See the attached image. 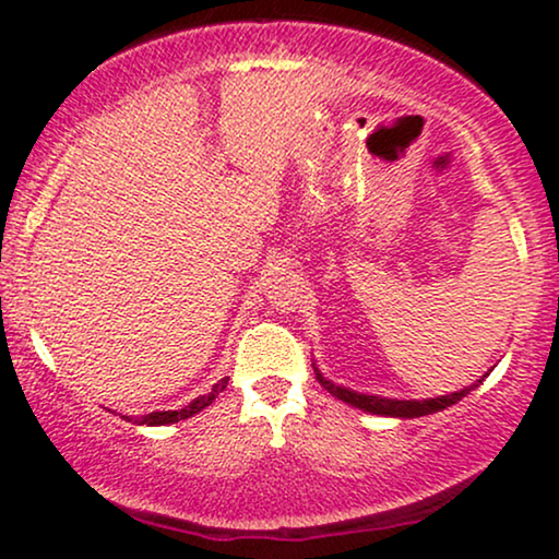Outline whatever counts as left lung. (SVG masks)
I'll return each instance as SVG.
<instances>
[{
    "label": "left lung",
    "instance_id": "8db88e82",
    "mask_svg": "<svg viewBox=\"0 0 559 559\" xmlns=\"http://www.w3.org/2000/svg\"><path fill=\"white\" fill-rule=\"evenodd\" d=\"M316 379L323 384L328 392L333 396H338L341 402L350 404V407H358L364 412H371V415H384V417H402V419H412V417H425V415H432V412H440V409H448L450 404L461 402L465 394H471L473 389H476L480 381L478 379L473 386H465L461 392H453V394H445V396H435V400H386V396H373V394H358V392H350L346 386H335L333 381H328L323 373L318 371L316 366Z\"/></svg>",
    "mask_w": 559,
    "mask_h": 559
}]
</instances>
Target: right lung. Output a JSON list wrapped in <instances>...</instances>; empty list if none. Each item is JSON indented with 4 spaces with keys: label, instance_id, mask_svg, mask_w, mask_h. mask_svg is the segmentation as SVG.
Returning a JSON list of instances; mask_svg holds the SVG:
<instances>
[{
    "label": "right lung",
    "instance_id": "add662e5",
    "mask_svg": "<svg viewBox=\"0 0 559 559\" xmlns=\"http://www.w3.org/2000/svg\"><path fill=\"white\" fill-rule=\"evenodd\" d=\"M226 384H228V377L221 379L218 384L213 386L209 394L198 396V400H193L190 404H186V407H182V409L150 412V415H144V417H129V423H134V425H150V427H159V425H173V423H180V419L193 417V415H198V412H201V409L209 407V404H211L213 400H216V396H218L221 392H224Z\"/></svg>",
    "mask_w": 559,
    "mask_h": 559
}]
</instances>
